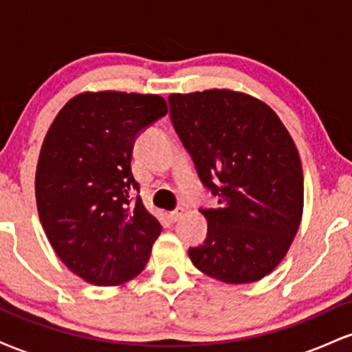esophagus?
<instances>
[{
    "label": "esophagus",
    "instance_id": "obj_1",
    "mask_svg": "<svg viewBox=\"0 0 352 352\" xmlns=\"http://www.w3.org/2000/svg\"><path fill=\"white\" fill-rule=\"evenodd\" d=\"M184 212H185L184 208H180V207H179V208H175V210H173V212L168 213V220H170V221H173V223H175V221H179L180 218L184 217Z\"/></svg>",
    "mask_w": 352,
    "mask_h": 352
}]
</instances>
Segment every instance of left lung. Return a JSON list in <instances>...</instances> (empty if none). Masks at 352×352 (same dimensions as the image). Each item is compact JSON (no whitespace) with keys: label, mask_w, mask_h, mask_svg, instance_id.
<instances>
[{"label":"left lung","mask_w":352,"mask_h":352,"mask_svg":"<svg viewBox=\"0 0 352 352\" xmlns=\"http://www.w3.org/2000/svg\"><path fill=\"white\" fill-rule=\"evenodd\" d=\"M168 104L201 184L218 199L217 208H200L208 232L190 260L228 285L261 280L285 258L302 215L292 135L265 102L228 89L170 94Z\"/></svg>","instance_id":"obj_1"}]
</instances>
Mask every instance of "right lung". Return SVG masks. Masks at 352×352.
Wrapping results in <instances>:
<instances>
[{"label":"right lung","mask_w":352,"mask_h":352,"mask_svg":"<svg viewBox=\"0 0 352 352\" xmlns=\"http://www.w3.org/2000/svg\"><path fill=\"white\" fill-rule=\"evenodd\" d=\"M167 114L153 94L76 96L56 116L36 168V204L64 265L92 285L132 280L147 265L162 227L132 175L135 139Z\"/></svg>","instance_id":"obj_1"}]
</instances>
